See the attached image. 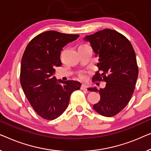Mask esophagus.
I'll return each mask as SVG.
<instances>
[{"label":"esophagus","mask_w":151,"mask_h":151,"mask_svg":"<svg viewBox=\"0 0 151 151\" xmlns=\"http://www.w3.org/2000/svg\"><path fill=\"white\" fill-rule=\"evenodd\" d=\"M81 89L82 90H88V86H87L86 85L83 84L81 87Z\"/></svg>","instance_id":"esophagus-1"}]
</instances>
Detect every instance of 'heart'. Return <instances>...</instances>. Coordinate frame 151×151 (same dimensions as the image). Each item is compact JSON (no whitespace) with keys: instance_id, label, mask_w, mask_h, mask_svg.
I'll list each match as a JSON object with an SVG mask.
<instances>
[{"instance_id":"1","label":"heart","mask_w":151,"mask_h":151,"mask_svg":"<svg viewBox=\"0 0 151 151\" xmlns=\"http://www.w3.org/2000/svg\"><path fill=\"white\" fill-rule=\"evenodd\" d=\"M88 45H86V44H84V45H81L80 46H88ZM78 76H79V77L81 78V79H84L85 78H86V76H85V74L83 72H81V73H79V74H78Z\"/></svg>"}]
</instances>
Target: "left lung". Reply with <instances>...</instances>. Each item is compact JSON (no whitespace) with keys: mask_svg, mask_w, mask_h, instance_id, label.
<instances>
[{"mask_svg":"<svg viewBox=\"0 0 151 151\" xmlns=\"http://www.w3.org/2000/svg\"><path fill=\"white\" fill-rule=\"evenodd\" d=\"M96 57L99 55L96 74L92 81H105V88L99 90L101 99L93 105L102 116H116L127 105L133 94L138 76V67L134 50L129 40L122 34L109 29L87 35Z\"/></svg>","mask_w":151,"mask_h":151,"instance_id":"1","label":"left lung"}]
</instances>
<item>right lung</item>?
Wrapping results in <instances>:
<instances>
[{
  "label": "right lung",
  "instance_id": "add662e5",
  "mask_svg": "<svg viewBox=\"0 0 151 151\" xmlns=\"http://www.w3.org/2000/svg\"><path fill=\"white\" fill-rule=\"evenodd\" d=\"M78 36L46 31L31 40L22 55L21 86L36 113L46 120H52L61 116L68 106L72 93L81 86L76 81H57L53 75L55 67L61 65L62 48Z\"/></svg>",
  "mask_w": 151,
  "mask_h": 151
}]
</instances>
